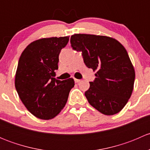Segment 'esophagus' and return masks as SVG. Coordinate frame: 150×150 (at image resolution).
<instances>
[{
	"label": "esophagus",
	"mask_w": 150,
	"mask_h": 150,
	"mask_svg": "<svg viewBox=\"0 0 150 150\" xmlns=\"http://www.w3.org/2000/svg\"><path fill=\"white\" fill-rule=\"evenodd\" d=\"M74 81H75V83H79V82H81V80L76 79V78H75V79H74Z\"/></svg>",
	"instance_id": "34e87169"
}]
</instances>
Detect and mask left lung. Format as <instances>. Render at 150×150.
Listing matches in <instances>:
<instances>
[{"mask_svg": "<svg viewBox=\"0 0 150 150\" xmlns=\"http://www.w3.org/2000/svg\"><path fill=\"white\" fill-rule=\"evenodd\" d=\"M74 50L82 51L85 64L96 71V79L85 92L89 104L106 115L122 110L132 94L135 70L126 49L113 38L74 34Z\"/></svg>", "mask_w": 150, "mask_h": 150, "instance_id": "obj_1", "label": "left lung"}]
</instances>
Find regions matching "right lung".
<instances>
[{
  "label": "right lung",
  "mask_w": 150,
  "mask_h": 150,
  "mask_svg": "<svg viewBox=\"0 0 150 150\" xmlns=\"http://www.w3.org/2000/svg\"><path fill=\"white\" fill-rule=\"evenodd\" d=\"M69 36L43 38L32 42L20 56L15 75V88L30 113L42 120H51L63 110L73 78L56 79L59 55Z\"/></svg>",
  "instance_id": "1"
}]
</instances>
